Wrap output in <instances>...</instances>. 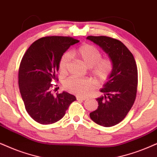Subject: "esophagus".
Here are the masks:
<instances>
[{
    "label": "esophagus",
    "mask_w": 157,
    "mask_h": 157,
    "mask_svg": "<svg viewBox=\"0 0 157 157\" xmlns=\"http://www.w3.org/2000/svg\"><path fill=\"white\" fill-rule=\"evenodd\" d=\"M86 99H88L87 98H85V97H80V96H77V100H81V101H85L86 100Z\"/></svg>",
    "instance_id": "1"
}]
</instances>
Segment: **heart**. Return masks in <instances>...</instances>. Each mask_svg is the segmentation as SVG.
<instances>
[{
  "mask_svg": "<svg viewBox=\"0 0 157 157\" xmlns=\"http://www.w3.org/2000/svg\"><path fill=\"white\" fill-rule=\"evenodd\" d=\"M71 55L82 61L85 66L90 68V72L98 83L106 81L113 70V62L108 57H101V53L94 45H82L72 51ZM69 56L63 55L59 61V69L61 74H66L69 64ZM64 88L69 92L78 96H85L93 90V82L88 79L69 77L64 81Z\"/></svg>",
  "mask_w": 157,
  "mask_h": 157,
  "instance_id": "obj_1",
  "label": "heart"
}]
</instances>
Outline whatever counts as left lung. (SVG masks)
<instances>
[{"label": "left lung", "instance_id": "8db88e82", "mask_svg": "<svg viewBox=\"0 0 157 157\" xmlns=\"http://www.w3.org/2000/svg\"><path fill=\"white\" fill-rule=\"evenodd\" d=\"M109 55L113 70L101 92L104 96L96 98L98 109L90 113L96 124L112 127L123 120L136 98L138 69L133 55L121 41L106 36H88Z\"/></svg>", "mask_w": 157, "mask_h": 157}]
</instances>
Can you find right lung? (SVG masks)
I'll return each mask as SVG.
<instances>
[{
	"label": "right lung",
	"instance_id": "1",
	"mask_svg": "<svg viewBox=\"0 0 157 157\" xmlns=\"http://www.w3.org/2000/svg\"><path fill=\"white\" fill-rule=\"evenodd\" d=\"M78 42L72 37H43L35 41L23 56L18 76L19 91L26 111L40 124L58 122L76 100L67 92L53 96L52 83L58 81L56 73L64 53Z\"/></svg>",
	"mask_w": 157,
	"mask_h": 157
}]
</instances>
